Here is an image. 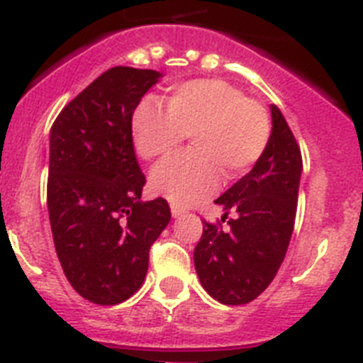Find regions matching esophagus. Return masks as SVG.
Returning <instances> with one entry per match:
<instances>
[{"label":"esophagus","instance_id":"1","mask_svg":"<svg viewBox=\"0 0 363 363\" xmlns=\"http://www.w3.org/2000/svg\"><path fill=\"white\" fill-rule=\"evenodd\" d=\"M184 213H186L184 210H181V208H177V206H172V217H174V218L182 217Z\"/></svg>","mask_w":363,"mask_h":363}]
</instances>
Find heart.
<instances>
[{
    "mask_svg": "<svg viewBox=\"0 0 363 363\" xmlns=\"http://www.w3.org/2000/svg\"><path fill=\"white\" fill-rule=\"evenodd\" d=\"M189 139V152L152 169L153 191L174 206H191L220 182L246 175L266 152L271 121L259 101L222 79H195L166 94L164 108L153 99L139 103L132 116L137 155L153 161Z\"/></svg>",
    "mask_w": 363,
    "mask_h": 363,
    "instance_id": "obj_1",
    "label": "heart"
}]
</instances>
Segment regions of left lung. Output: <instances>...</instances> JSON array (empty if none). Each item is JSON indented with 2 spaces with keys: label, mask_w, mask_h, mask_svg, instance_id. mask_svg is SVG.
<instances>
[{
  "label": "left lung",
  "mask_w": 363,
  "mask_h": 363,
  "mask_svg": "<svg viewBox=\"0 0 363 363\" xmlns=\"http://www.w3.org/2000/svg\"><path fill=\"white\" fill-rule=\"evenodd\" d=\"M271 139L250 174L215 201L230 230L204 220L194 251L208 295L226 306L255 300L273 282L295 226L302 155L282 112L271 104Z\"/></svg>",
  "instance_id": "obj_1"
}]
</instances>
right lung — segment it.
I'll list each match as a JSON object with an SVG mask.
<instances>
[{"instance_id":"add662e5","label":"right lung","mask_w":363,"mask_h":363,"mask_svg":"<svg viewBox=\"0 0 363 363\" xmlns=\"http://www.w3.org/2000/svg\"><path fill=\"white\" fill-rule=\"evenodd\" d=\"M162 77L113 67L61 110L50 130L47 202L52 237L70 286L116 306L143 286L152 244L168 226L164 199L143 202L132 116Z\"/></svg>"}]
</instances>
